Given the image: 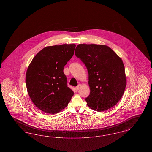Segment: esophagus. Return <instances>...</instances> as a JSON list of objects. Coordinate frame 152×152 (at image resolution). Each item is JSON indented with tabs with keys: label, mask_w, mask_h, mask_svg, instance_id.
<instances>
[{
	"label": "esophagus",
	"mask_w": 152,
	"mask_h": 152,
	"mask_svg": "<svg viewBox=\"0 0 152 152\" xmlns=\"http://www.w3.org/2000/svg\"><path fill=\"white\" fill-rule=\"evenodd\" d=\"M80 87H81V85L79 84V85H78L77 87L75 88V89H76L77 91L80 88Z\"/></svg>",
	"instance_id": "34e87169"
}]
</instances>
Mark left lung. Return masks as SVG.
Returning <instances> with one entry per match:
<instances>
[{
    "mask_svg": "<svg viewBox=\"0 0 152 152\" xmlns=\"http://www.w3.org/2000/svg\"><path fill=\"white\" fill-rule=\"evenodd\" d=\"M87 67L91 92L87 105L98 112L115 106L126 87L125 68L121 58L108 46L79 44L75 52Z\"/></svg>",
    "mask_w": 152,
    "mask_h": 152,
    "instance_id": "left-lung-1",
    "label": "left lung"
}]
</instances>
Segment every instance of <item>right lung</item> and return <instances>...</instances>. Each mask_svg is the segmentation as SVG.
<instances>
[{"instance_id": "obj_1", "label": "right lung", "mask_w": 152, "mask_h": 152, "mask_svg": "<svg viewBox=\"0 0 152 152\" xmlns=\"http://www.w3.org/2000/svg\"><path fill=\"white\" fill-rule=\"evenodd\" d=\"M75 47V44L45 47L28 67L26 76L28 94L36 107L44 112L56 114L60 112L73 96L63 70Z\"/></svg>"}]
</instances>
